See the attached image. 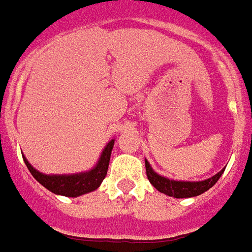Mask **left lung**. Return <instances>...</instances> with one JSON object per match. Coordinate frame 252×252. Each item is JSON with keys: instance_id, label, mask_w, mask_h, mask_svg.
Segmentation results:
<instances>
[{"instance_id": "8db88e82", "label": "left lung", "mask_w": 252, "mask_h": 252, "mask_svg": "<svg viewBox=\"0 0 252 252\" xmlns=\"http://www.w3.org/2000/svg\"><path fill=\"white\" fill-rule=\"evenodd\" d=\"M145 168H146V176H148L150 184L153 185L157 190H159L161 193L168 194V196H172V197H176V199L194 197V196H199V194L207 192L209 188H212L218 183V180L220 179V176L224 172L223 169L211 179L190 183V181H174V180L165 179V177L154 172L146 159H145Z\"/></svg>"}]
</instances>
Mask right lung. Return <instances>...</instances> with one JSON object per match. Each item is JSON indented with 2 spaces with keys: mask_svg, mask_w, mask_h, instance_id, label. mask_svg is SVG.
<instances>
[{
  "mask_svg": "<svg viewBox=\"0 0 252 252\" xmlns=\"http://www.w3.org/2000/svg\"><path fill=\"white\" fill-rule=\"evenodd\" d=\"M114 146V139L110 141L106 148H104L103 153L99 158L98 164L94 169L86 173H78V174H64V176H48V174L40 173L38 170L33 168L32 165L29 164L28 159L23 157L24 162L29 169V172L32 173L34 179L37 180L40 184L45 187V188L53 192L56 194H62V196H67V197H78L80 194L93 192L98 188L99 185L102 184V181L106 177L108 169V162H110V156H111V150Z\"/></svg>",
  "mask_w": 252,
  "mask_h": 252,
  "instance_id": "right-lung-1",
  "label": "right lung"
}]
</instances>
